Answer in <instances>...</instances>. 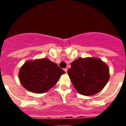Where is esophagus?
<instances>
[{
    "mask_svg": "<svg viewBox=\"0 0 126 126\" xmlns=\"http://www.w3.org/2000/svg\"><path fill=\"white\" fill-rule=\"evenodd\" d=\"M64 71H65V73H67V68H64Z\"/></svg>",
    "mask_w": 126,
    "mask_h": 126,
    "instance_id": "1",
    "label": "esophagus"
}]
</instances>
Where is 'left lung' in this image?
<instances>
[{
	"label": "left lung",
	"mask_w": 126,
	"mask_h": 126,
	"mask_svg": "<svg viewBox=\"0 0 126 126\" xmlns=\"http://www.w3.org/2000/svg\"><path fill=\"white\" fill-rule=\"evenodd\" d=\"M71 65L68 74L79 94L85 96L96 94L103 90L109 81V67L98 58H78Z\"/></svg>",
	"instance_id": "1"
}]
</instances>
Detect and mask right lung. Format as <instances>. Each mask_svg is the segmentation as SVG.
Instances as JSON below:
<instances>
[{
    "label": "right lung",
    "mask_w": 126,
    "mask_h": 126,
    "mask_svg": "<svg viewBox=\"0 0 126 126\" xmlns=\"http://www.w3.org/2000/svg\"><path fill=\"white\" fill-rule=\"evenodd\" d=\"M64 70L46 58L28 61L19 72V79L23 87L35 93H45L55 85Z\"/></svg>",
    "instance_id": "add662e5"
}]
</instances>
